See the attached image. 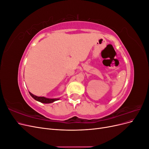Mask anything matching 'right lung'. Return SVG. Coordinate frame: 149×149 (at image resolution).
I'll use <instances>...</instances> for the list:
<instances>
[{
	"mask_svg": "<svg viewBox=\"0 0 149 149\" xmlns=\"http://www.w3.org/2000/svg\"><path fill=\"white\" fill-rule=\"evenodd\" d=\"M30 96L32 97L34 100H35L36 101H39L40 102H42V103H45V104H48V103H52L55 102L56 101H58L60 100V98H57V99H49V98H47V97H38L34 95V94H31L30 92H29Z\"/></svg>",
	"mask_w": 149,
	"mask_h": 149,
	"instance_id": "obj_1",
	"label": "right lung"
}]
</instances>
